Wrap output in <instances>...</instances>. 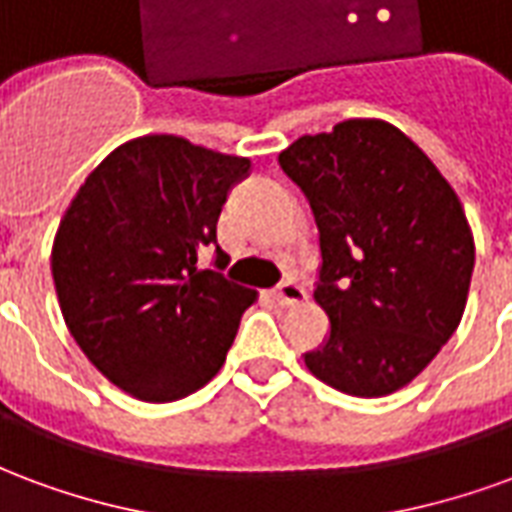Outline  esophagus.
I'll return each mask as SVG.
<instances>
[{"label":"esophagus","mask_w":512,"mask_h":512,"mask_svg":"<svg viewBox=\"0 0 512 512\" xmlns=\"http://www.w3.org/2000/svg\"><path fill=\"white\" fill-rule=\"evenodd\" d=\"M274 299H277L282 307H293V304H301V301L307 299V293H304V288H301L299 282L285 279V282L274 290Z\"/></svg>","instance_id":"34e87169"}]
</instances>
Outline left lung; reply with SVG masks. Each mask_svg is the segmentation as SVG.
<instances>
[{"label":"left lung","mask_w":512,"mask_h":512,"mask_svg":"<svg viewBox=\"0 0 512 512\" xmlns=\"http://www.w3.org/2000/svg\"><path fill=\"white\" fill-rule=\"evenodd\" d=\"M279 167L321 235L315 301L329 340L304 354L323 384L384 397L411 384L458 329L474 268L458 194L400 128L345 120L301 136Z\"/></svg>","instance_id":"obj_1"}]
</instances>
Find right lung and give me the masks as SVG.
Listing matches in <instances>:
<instances>
[{"label":"right lung","mask_w":512,"mask_h":512,"mask_svg":"<svg viewBox=\"0 0 512 512\" xmlns=\"http://www.w3.org/2000/svg\"><path fill=\"white\" fill-rule=\"evenodd\" d=\"M249 167L183 136H139L87 175L62 216L51 249L62 318L126 395L169 403L224 365L257 293L197 257L216 246L222 205Z\"/></svg>","instance_id":"right-lung-1"}]
</instances>
